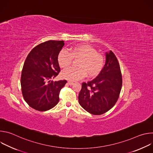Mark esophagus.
Instances as JSON below:
<instances>
[{
    "label": "esophagus",
    "mask_w": 153,
    "mask_h": 153,
    "mask_svg": "<svg viewBox=\"0 0 153 153\" xmlns=\"http://www.w3.org/2000/svg\"><path fill=\"white\" fill-rule=\"evenodd\" d=\"M73 83H73L72 81H70V80L68 81V84L70 85H73Z\"/></svg>",
    "instance_id": "esophagus-1"
}]
</instances>
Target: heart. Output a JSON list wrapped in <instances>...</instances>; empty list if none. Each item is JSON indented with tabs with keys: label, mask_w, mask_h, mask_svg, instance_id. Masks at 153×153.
Wrapping results in <instances>:
<instances>
[{
	"label": "heart",
	"mask_w": 153,
	"mask_h": 153,
	"mask_svg": "<svg viewBox=\"0 0 153 153\" xmlns=\"http://www.w3.org/2000/svg\"><path fill=\"white\" fill-rule=\"evenodd\" d=\"M69 52L62 50L58 55L57 61L62 68L68 67L73 59H79L77 63V68H69L62 73V77L69 80H79L86 76L93 78L98 76L105 65V58L103 55L89 45H78L71 47Z\"/></svg>",
	"instance_id": "1"
}]
</instances>
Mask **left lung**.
<instances>
[{"mask_svg": "<svg viewBox=\"0 0 153 153\" xmlns=\"http://www.w3.org/2000/svg\"><path fill=\"white\" fill-rule=\"evenodd\" d=\"M101 73L93 80L82 83L79 94L80 106L93 115H100L112 108L119 99L122 85L120 65L115 54L106 52Z\"/></svg>", "mask_w": 153, "mask_h": 153, "instance_id": "1", "label": "left lung"}]
</instances>
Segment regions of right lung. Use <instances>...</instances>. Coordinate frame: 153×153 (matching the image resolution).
<instances>
[{"mask_svg":"<svg viewBox=\"0 0 153 153\" xmlns=\"http://www.w3.org/2000/svg\"><path fill=\"white\" fill-rule=\"evenodd\" d=\"M64 44L63 40L40 43L24 62L20 79L22 93L25 102L36 110L45 111L55 106L61 89L67 82L51 80L60 71L57 57Z\"/></svg>","mask_w":153,"mask_h":153,"instance_id":"obj_1","label":"right lung"}]
</instances>
